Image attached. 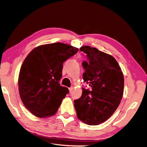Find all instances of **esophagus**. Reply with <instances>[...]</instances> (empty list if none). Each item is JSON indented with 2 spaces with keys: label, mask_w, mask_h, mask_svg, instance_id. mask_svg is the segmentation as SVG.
Returning a JSON list of instances; mask_svg holds the SVG:
<instances>
[{
  "label": "esophagus",
  "mask_w": 147,
  "mask_h": 147,
  "mask_svg": "<svg viewBox=\"0 0 147 147\" xmlns=\"http://www.w3.org/2000/svg\"><path fill=\"white\" fill-rule=\"evenodd\" d=\"M73 87L69 88V92H70V93H71L72 92H73Z\"/></svg>",
  "instance_id": "34e87169"
}]
</instances>
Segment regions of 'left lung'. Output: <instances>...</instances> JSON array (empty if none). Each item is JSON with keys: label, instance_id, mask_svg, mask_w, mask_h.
<instances>
[{"label": "left lung", "instance_id": "obj_1", "mask_svg": "<svg viewBox=\"0 0 147 147\" xmlns=\"http://www.w3.org/2000/svg\"><path fill=\"white\" fill-rule=\"evenodd\" d=\"M80 51L87 55L83 79L92 90L82 88L80 98L74 100L78 118L89 125L105 122L118 107L123 94L124 77L113 56L95 47L84 46Z\"/></svg>", "mask_w": 147, "mask_h": 147}]
</instances>
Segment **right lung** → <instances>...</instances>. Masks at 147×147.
<instances>
[{
    "instance_id": "right-lung-1",
    "label": "right lung",
    "mask_w": 147,
    "mask_h": 147,
    "mask_svg": "<svg viewBox=\"0 0 147 147\" xmlns=\"http://www.w3.org/2000/svg\"><path fill=\"white\" fill-rule=\"evenodd\" d=\"M78 49L57 42L37 46L24 60L18 75V91L24 105L38 118L57 113L69 92L61 86L63 63Z\"/></svg>"
}]
</instances>
